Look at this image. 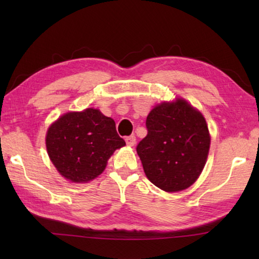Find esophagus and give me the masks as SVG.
I'll list each match as a JSON object with an SVG mask.
<instances>
[{
  "instance_id": "34e87169",
  "label": "esophagus",
  "mask_w": 259,
  "mask_h": 259,
  "mask_svg": "<svg viewBox=\"0 0 259 259\" xmlns=\"http://www.w3.org/2000/svg\"><path fill=\"white\" fill-rule=\"evenodd\" d=\"M125 143H126V145L134 146L135 144H136V137H135L134 135L128 136V137H125Z\"/></svg>"
}]
</instances>
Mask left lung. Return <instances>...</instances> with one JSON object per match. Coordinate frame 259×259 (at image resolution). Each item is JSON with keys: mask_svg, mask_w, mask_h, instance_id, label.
<instances>
[{"mask_svg": "<svg viewBox=\"0 0 259 259\" xmlns=\"http://www.w3.org/2000/svg\"><path fill=\"white\" fill-rule=\"evenodd\" d=\"M146 128L136 150L147 178L165 192L190 187L202 171L210 146L202 114L183 99L163 103L148 114Z\"/></svg>", "mask_w": 259, "mask_h": 259, "instance_id": "left-lung-1", "label": "left lung"}]
</instances>
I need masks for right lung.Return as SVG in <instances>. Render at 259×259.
Listing matches in <instances>:
<instances>
[{"mask_svg": "<svg viewBox=\"0 0 259 259\" xmlns=\"http://www.w3.org/2000/svg\"><path fill=\"white\" fill-rule=\"evenodd\" d=\"M46 143L57 170L75 183L99 176L113 152L125 145L114 120L94 108L61 116L48 130Z\"/></svg>", "mask_w": 259, "mask_h": 259, "instance_id": "obj_1", "label": "right lung"}]
</instances>
